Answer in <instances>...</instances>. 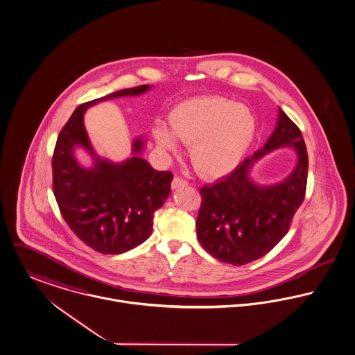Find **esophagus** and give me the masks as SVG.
Returning <instances> with one entry per match:
<instances>
[{
  "label": "esophagus",
  "mask_w": 355,
  "mask_h": 355,
  "mask_svg": "<svg viewBox=\"0 0 355 355\" xmlns=\"http://www.w3.org/2000/svg\"><path fill=\"white\" fill-rule=\"evenodd\" d=\"M185 187H188V182H187L185 180L180 178V177H175V178L173 180V182H171V189H173V191L181 189V188H185Z\"/></svg>",
  "instance_id": "esophagus-1"
}]
</instances>
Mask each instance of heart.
Masks as SVG:
<instances>
[{
	"instance_id": "b5f03b06",
	"label": "heart",
	"mask_w": 355,
	"mask_h": 355,
	"mask_svg": "<svg viewBox=\"0 0 355 355\" xmlns=\"http://www.w3.org/2000/svg\"><path fill=\"white\" fill-rule=\"evenodd\" d=\"M168 124L177 140L191 146V164L207 178L232 173L255 135L251 110L223 97L185 101L170 113ZM173 137L164 127L154 130L158 148L164 154L178 155L180 147Z\"/></svg>"
}]
</instances>
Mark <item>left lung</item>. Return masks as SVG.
Returning <instances> with one entry per match:
<instances>
[{
    "label": "left lung",
    "instance_id": "1",
    "mask_svg": "<svg viewBox=\"0 0 355 355\" xmlns=\"http://www.w3.org/2000/svg\"><path fill=\"white\" fill-rule=\"evenodd\" d=\"M291 146L297 154L293 173L282 182L261 186L250 170L261 157ZM308 154L299 127L278 108L272 135L262 148L231 174L201 188L202 202L196 221L201 245L218 261L245 265L266 255L288 232L306 188Z\"/></svg>",
    "mask_w": 355,
    "mask_h": 355
}]
</instances>
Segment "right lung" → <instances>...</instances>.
I'll return each mask as SVG.
<instances>
[{"label": "right lung", "mask_w": 355, "mask_h": 355, "mask_svg": "<svg viewBox=\"0 0 355 355\" xmlns=\"http://www.w3.org/2000/svg\"><path fill=\"white\" fill-rule=\"evenodd\" d=\"M151 85L123 89L80 105L62 128L53 157V187L60 214L83 243L101 254H121L141 245L153 232L154 214L170 196L173 175L157 171L143 157L146 139L132 141L131 157L112 162L94 151L83 114L90 107L119 97H135ZM92 158L83 166L78 148Z\"/></svg>", "instance_id": "add662e5"}]
</instances>
